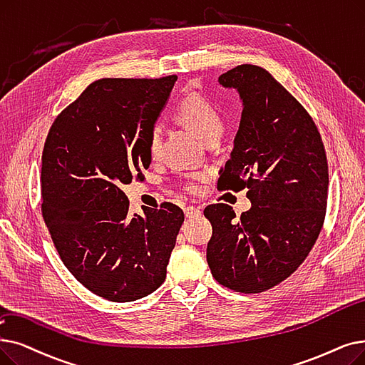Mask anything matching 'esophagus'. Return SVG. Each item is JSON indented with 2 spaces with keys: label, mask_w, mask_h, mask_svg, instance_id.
Instances as JSON below:
<instances>
[{
  "label": "esophagus",
  "mask_w": 365,
  "mask_h": 365,
  "mask_svg": "<svg viewBox=\"0 0 365 365\" xmlns=\"http://www.w3.org/2000/svg\"><path fill=\"white\" fill-rule=\"evenodd\" d=\"M201 215V210L198 207H194V205H187V207H185V216L186 217H195V216H200Z\"/></svg>",
  "instance_id": "34e87169"
}]
</instances>
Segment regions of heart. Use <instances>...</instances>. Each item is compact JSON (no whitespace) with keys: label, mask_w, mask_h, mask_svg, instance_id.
<instances>
[{"label":"heart","mask_w":365,"mask_h":365,"mask_svg":"<svg viewBox=\"0 0 365 365\" xmlns=\"http://www.w3.org/2000/svg\"><path fill=\"white\" fill-rule=\"evenodd\" d=\"M178 118L185 122L202 141L212 135H220L222 118L216 107L202 95H189L178 107ZM163 131L160 125H155L149 134V153L156 158L161 149ZM200 176L189 179L185 185L186 191L198 192Z\"/></svg>","instance_id":"heart-1"}]
</instances>
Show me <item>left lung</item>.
I'll return each mask as SVG.
<instances>
[{"label":"left lung","instance_id":"8db88e82","mask_svg":"<svg viewBox=\"0 0 365 365\" xmlns=\"http://www.w3.org/2000/svg\"><path fill=\"white\" fill-rule=\"evenodd\" d=\"M219 83L239 92L243 112L217 187H247L252 207L239 219L227 204L204 209L213 228L207 264L222 287L259 294L288 279L318 239L327 155L312 116L267 70L243 64L219 76Z\"/></svg>","mask_w":365,"mask_h":365}]
</instances>
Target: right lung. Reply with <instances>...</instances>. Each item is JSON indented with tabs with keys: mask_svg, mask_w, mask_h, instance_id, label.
Wrapping results in <instances>:
<instances>
[{
	"mask_svg": "<svg viewBox=\"0 0 365 365\" xmlns=\"http://www.w3.org/2000/svg\"><path fill=\"white\" fill-rule=\"evenodd\" d=\"M178 76L100 78L62 110L41 156V210L68 272L128 303L163 284L185 215L176 204L130 213L122 191L149 168V134Z\"/></svg>",
	"mask_w": 365,
	"mask_h": 365,
	"instance_id": "add662e5",
	"label": "right lung"
}]
</instances>
